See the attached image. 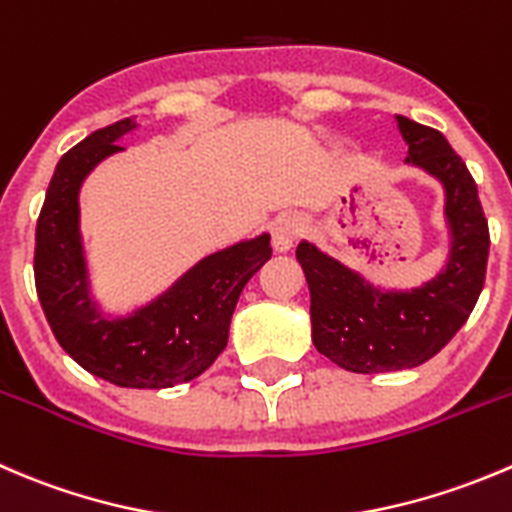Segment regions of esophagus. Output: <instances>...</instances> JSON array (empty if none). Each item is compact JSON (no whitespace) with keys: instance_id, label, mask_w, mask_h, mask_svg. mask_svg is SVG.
Masks as SVG:
<instances>
[{"instance_id":"esophagus-1","label":"esophagus","mask_w":512,"mask_h":512,"mask_svg":"<svg viewBox=\"0 0 512 512\" xmlns=\"http://www.w3.org/2000/svg\"><path fill=\"white\" fill-rule=\"evenodd\" d=\"M302 232H305V222H302L300 215H292V212L280 215L272 222V247L277 252H287L300 240Z\"/></svg>"}]
</instances>
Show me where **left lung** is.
Returning <instances> with one entry per match:
<instances>
[{
  "label": "left lung",
  "mask_w": 512,
  "mask_h": 512,
  "mask_svg": "<svg viewBox=\"0 0 512 512\" xmlns=\"http://www.w3.org/2000/svg\"><path fill=\"white\" fill-rule=\"evenodd\" d=\"M398 127L408 142L405 162L445 190L450 255L443 270L413 290H380L312 242L302 240L295 252L310 287L317 352L362 375L418 367L438 355L473 312L488 267V220L465 162L433 127L408 117H398Z\"/></svg>",
  "instance_id": "left-lung-1"
}]
</instances>
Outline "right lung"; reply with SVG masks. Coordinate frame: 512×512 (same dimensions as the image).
<instances>
[{
  "label": "right lung",
  "instance_id": "1",
  "mask_svg": "<svg viewBox=\"0 0 512 512\" xmlns=\"http://www.w3.org/2000/svg\"><path fill=\"white\" fill-rule=\"evenodd\" d=\"M119 119L84 137L59 160L37 220L34 282L59 345L77 365L119 388L160 390L195 380L227 347L232 312L242 287L270 260V235L242 240L207 255L132 315L109 320L89 292L79 232V187L84 177L135 130Z\"/></svg>",
  "mask_w": 512,
  "mask_h": 512
}]
</instances>
